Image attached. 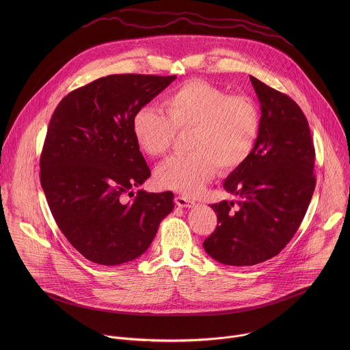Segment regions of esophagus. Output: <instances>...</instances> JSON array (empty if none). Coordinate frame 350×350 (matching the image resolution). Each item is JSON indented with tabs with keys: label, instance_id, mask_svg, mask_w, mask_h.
Wrapping results in <instances>:
<instances>
[{
	"label": "esophagus",
	"instance_id": "34e87169",
	"mask_svg": "<svg viewBox=\"0 0 350 350\" xmlns=\"http://www.w3.org/2000/svg\"><path fill=\"white\" fill-rule=\"evenodd\" d=\"M175 203L179 206V207H194L196 206V202L194 200L187 198V197H183V196H178L175 198Z\"/></svg>",
	"mask_w": 350,
	"mask_h": 350
}]
</instances>
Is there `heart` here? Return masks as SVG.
I'll list each match as a JSON object with an SVG mask.
<instances>
[{
    "label": "heart",
    "instance_id": "heart-1",
    "mask_svg": "<svg viewBox=\"0 0 350 350\" xmlns=\"http://www.w3.org/2000/svg\"><path fill=\"white\" fill-rule=\"evenodd\" d=\"M164 111L140 107L132 118V133L142 150L163 156L175 135L191 132L190 154L161 163L154 174L161 189L193 197L213 179L217 167L230 172L250 159L256 147L261 113L254 100L230 96L226 90L200 79L187 81L163 100Z\"/></svg>",
    "mask_w": 350,
    "mask_h": 350
}]
</instances>
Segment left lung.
I'll return each mask as SVG.
<instances>
[{
  "instance_id": "8db88e82",
  "label": "left lung",
  "mask_w": 350,
  "mask_h": 350,
  "mask_svg": "<svg viewBox=\"0 0 350 350\" xmlns=\"http://www.w3.org/2000/svg\"><path fill=\"white\" fill-rule=\"evenodd\" d=\"M260 100L261 128L250 159L224 189L234 202L211 204L215 230L203 248L214 260L247 267L272 258L297 233L315 189V150L298 103L250 77Z\"/></svg>"
}]
</instances>
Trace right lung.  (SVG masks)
Listing matches in <instances>:
<instances>
[{
  "instance_id": "1",
  "label": "right lung",
  "mask_w": 350,
  "mask_h": 350,
  "mask_svg": "<svg viewBox=\"0 0 350 350\" xmlns=\"http://www.w3.org/2000/svg\"><path fill=\"white\" fill-rule=\"evenodd\" d=\"M175 75L116 74L67 94L51 117L40 182L51 213L88 260L118 265L150 248L174 194L133 189L150 175L132 133L133 114Z\"/></svg>"
}]
</instances>
